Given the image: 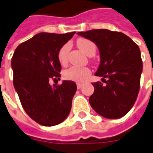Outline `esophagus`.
<instances>
[{
	"mask_svg": "<svg viewBox=\"0 0 153 153\" xmlns=\"http://www.w3.org/2000/svg\"><path fill=\"white\" fill-rule=\"evenodd\" d=\"M81 87H82V84L77 83V88H78V89H80Z\"/></svg>",
	"mask_w": 153,
	"mask_h": 153,
	"instance_id": "1",
	"label": "esophagus"
}]
</instances>
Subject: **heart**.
<instances>
[{"label":"heart","mask_w":153,"mask_h":153,"mask_svg":"<svg viewBox=\"0 0 153 153\" xmlns=\"http://www.w3.org/2000/svg\"><path fill=\"white\" fill-rule=\"evenodd\" d=\"M78 46L80 50L83 51L87 56H91L96 52V45L91 41L87 39H80L78 41ZM69 51V45L65 44L63 45L58 52V61L62 66L66 65L68 62V55ZM91 74V70L87 68H81L73 66L63 71V77L68 80H72L81 83L84 82Z\"/></svg>","instance_id":"1"}]
</instances>
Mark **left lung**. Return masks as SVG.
Here are the masks:
<instances>
[{"label":"left lung","instance_id":"obj_1","mask_svg":"<svg viewBox=\"0 0 153 153\" xmlns=\"http://www.w3.org/2000/svg\"><path fill=\"white\" fill-rule=\"evenodd\" d=\"M95 43L100 53V64L95 75L104 84L92 83L91 108L108 119L124 116L136 101L140 91L142 60L139 46L118 31L97 29L78 32Z\"/></svg>","mask_w":153,"mask_h":153}]
</instances>
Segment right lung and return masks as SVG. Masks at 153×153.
Wrapping results in <instances>:
<instances>
[{
	"mask_svg": "<svg viewBox=\"0 0 153 153\" xmlns=\"http://www.w3.org/2000/svg\"><path fill=\"white\" fill-rule=\"evenodd\" d=\"M74 34L38 33L20 43L12 57L13 85L20 103L40 125L51 127L62 123L71 110L76 84L63 80L60 85L51 86L50 81L60 80L58 52Z\"/></svg>",
	"mask_w": 153,
	"mask_h": 153,
	"instance_id": "add662e5",
	"label": "right lung"
}]
</instances>
